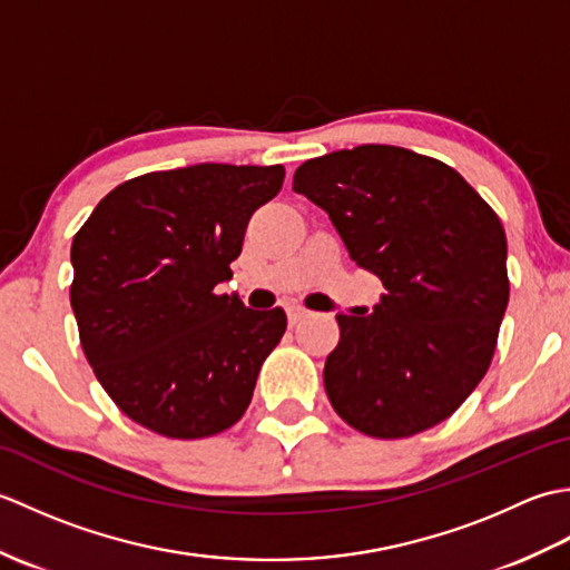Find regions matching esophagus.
Here are the masks:
<instances>
[{"label": "esophagus", "instance_id": "1", "mask_svg": "<svg viewBox=\"0 0 570 570\" xmlns=\"http://www.w3.org/2000/svg\"><path fill=\"white\" fill-rule=\"evenodd\" d=\"M286 316H288V325H292V328H294V325H298L301 321L308 316V311L301 308V306H288L286 308Z\"/></svg>", "mask_w": 570, "mask_h": 570}]
</instances>
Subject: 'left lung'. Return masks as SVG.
<instances>
[{"label": "left lung", "mask_w": 570, "mask_h": 570, "mask_svg": "<svg viewBox=\"0 0 570 570\" xmlns=\"http://www.w3.org/2000/svg\"><path fill=\"white\" fill-rule=\"evenodd\" d=\"M294 190L386 288L370 316H335L323 382L337 416L372 439L445 421L485 377L510 301L498 213L455 168L386 144L301 164Z\"/></svg>", "instance_id": "8db88e82"}]
</instances>
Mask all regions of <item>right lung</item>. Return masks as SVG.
<instances>
[{
  "label": "right lung",
  "instance_id": "1",
  "mask_svg": "<svg viewBox=\"0 0 570 570\" xmlns=\"http://www.w3.org/2000/svg\"><path fill=\"white\" fill-rule=\"evenodd\" d=\"M284 166L198 164L125 180L72 237L70 306L95 377L166 439H205L245 414L282 308L215 288L233 276L252 213Z\"/></svg>",
  "mask_w": 570,
  "mask_h": 570
}]
</instances>
